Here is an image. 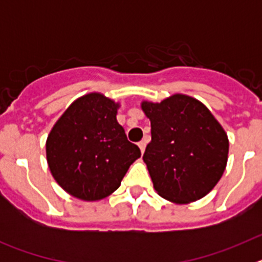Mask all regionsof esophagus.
Returning <instances> with one entry per match:
<instances>
[{
  "instance_id": "34e87169",
  "label": "esophagus",
  "mask_w": 262,
  "mask_h": 262,
  "mask_svg": "<svg viewBox=\"0 0 262 262\" xmlns=\"http://www.w3.org/2000/svg\"><path fill=\"white\" fill-rule=\"evenodd\" d=\"M138 145H139V148H140V151H142V154H143V152L145 151V145H147V143H145L144 140H142V142L138 143Z\"/></svg>"
}]
</instances>
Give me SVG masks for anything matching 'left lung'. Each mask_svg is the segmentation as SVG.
Wrapping results in <instances>:
<instances>
[{
	"instance_id": "left-lung-1",
	"label": "left lung",
	"mask_w": 262,
	"mask_h": 262,
	"mask_svg": "<svg viewBox=\"0 0 262 262\" xmlns=\"http://www.w3.org/2000/svg\"><path fill=\"white\" fill-rule=\"evenodd\" d=\"M151 120L145 165L156 193L177 205L195 202L223 176L230 142L222 124L201 101L176 93L161 102L142 101Z\"/></svg>"
}]
</instances>
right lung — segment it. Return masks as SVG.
<instances>
[{
  "label": "right lung",
  "instance_id": "right-lung-1",
  "mask_svg": "<svg viewBox=\"0 0 262 262\" xmlns=\"http://www.w3.org/2000/svg\"><path fill=\"white\" fill-rule=\"evenodd\" d=\"M119 102L92 92L75 99L53 124L46 142L50 172L62 190L94 202L111 195L140 157L118 123Z\"/></svg>",
  "mask_w": 262,
  "mask_h": 262
}]
</instances>
